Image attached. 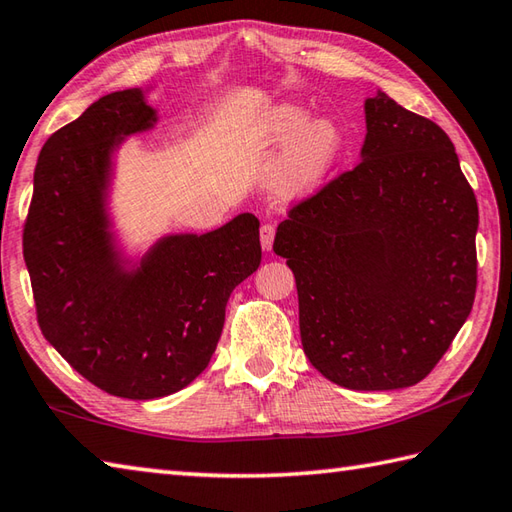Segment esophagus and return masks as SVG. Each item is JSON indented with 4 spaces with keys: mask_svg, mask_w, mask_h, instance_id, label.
I'll list each match as a JSON object with an SVG mask.
<instances>
[{
    "mask_svg": "<svg viewBox=\"0 0 512 512\" xmlns=\"http://www.w3.org/2000/svg\"><path fill=\"white\" fill-rule=\"evenodd\" d=\"M259 239H262V248L270 250L273 248V239H275V226L273 224H264L259 228Z\"/></svg>",
    "mask_w": 512,
    "mask_h": 512,
    "instance_id": "obj_1",
    "label": "esophagus"
}]
</instances>
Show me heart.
<instances>
[{"label":"heart","instance_id":"obj_1","mask_svg":"<svg viewBox=\"0 0 512 512\" xmlns=\"http://www.w3.org/2000/svg\"><path fill=\"white\" fill-rule=\"evenodd\" d=\"M255 146L277 148L270 188L279 197H297L326 179L344 146V133L335 119L319 117L308 122V110L299 104L270 108L246 130Z\"/></svg>","mask_w":512,"mask_h":512}]
</instances>
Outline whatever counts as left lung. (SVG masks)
Segmentation results:
<instances>
[{
	"label": "left lung",
	"mask_w": 512,
	"mask_h": 512,
	"mask_svg": "<svg viewBox=\"0 0 512 512\" xmlns=\"http://www.w3.org/2000/svg\"><path fill=\"white\" fill-rule=\"evenodd\" d=\"M362 159L277 228L304 353L350 390L415 386L475 302L479 210L450 137L382 90L366 99Z\"/></svg>",
	"instance_id": "left-lung-1"
}]
</instances>
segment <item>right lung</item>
<instances>
[{
    "label": "right lung",
    "mask_w": 512,
    "mask_h": 512,
    "mask_svg": "<svg viewBox=\"0 0 512 512\" xmlns=\"http://www.w3.org/2000/svg\"><path fill=\"white\" fill-rule=\"evenodd\" d=\"M157 122L139 88L90 104L39 153L24 224L37 322L90 384L124 399L173 395L204 373L237 284L262 262L242 213L204 235H168L126 268L106 193L115 148Z\"/></svg>",
    "instance_id": "add662e5"
}]
</instances>
